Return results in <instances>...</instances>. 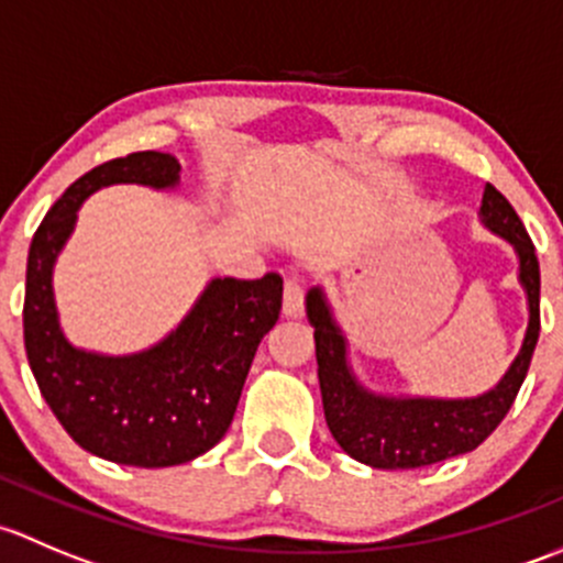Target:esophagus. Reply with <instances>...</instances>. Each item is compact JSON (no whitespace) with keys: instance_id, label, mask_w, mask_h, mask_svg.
<instances>
[{"instance_id":"esophagus-1","label":"esophagus","mask_w":563,"mask_h":563,"mask_svg":"<svg viewBox=\"0 0 563 563\" xmlns=\"http://www.w3.org/2000/svg\"><path fill=\"white\" fill-rule=\"evenodd\" d=\"M283 313L288 318H299L305 313V291L297 275L288 277L286 288H283Z\"/></svg>"}]
</instances>
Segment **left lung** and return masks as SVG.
<instances>
[{"mask_svg": "<svg viewBox=\"0 0 563 563\" xmlns=\"http://www.w3.org/2000/svg\"><path fill=\"white\" fill-rule=\"evenodd\" d=\"M479 223L509 242L518 255V283L528 305V327L518 356L496 387L474 397L384 395L356 378L349 360V338L334 318L327 291L313 286L305 297L316 329L318 384L329 433L345 455L371 468H422L476 450L501 424L526 382L539 340V261L512 203L485 185Z\"/></svg>", "mask_w": 563, "mask_h": 563, "instance_id": "obj_1", "label": "left lung"}]
</instances>
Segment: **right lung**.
Listing matches in <instances>:
<instances>
[{
  "label": "right lung",
  "instance_id": "right-lung-1",
  "mask_svg": "<svg viewBox=\"0 0 563 563\" xmlns=\"http://www.w3.org/2000/svg\"><path fill=\"white\" fill-rule=\"evenodd\" d=\"M179 161L133 152L73 181L32 236L26 261L24 345L45 402L78 446L139 468L190 463L231 428L258 343L277 323L283 277H212L185 318L155 345L100 354L67 340L54 297V266L76 231L78 209L111 185L179 187Z\"/></svg>",
  "mask_w": 563,
  "mask_h": 563
}]
</instances>
